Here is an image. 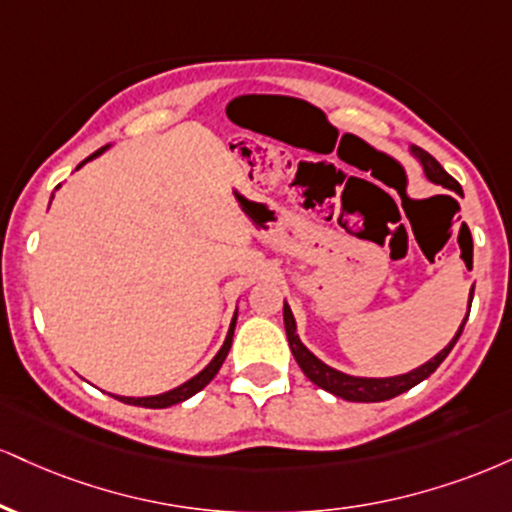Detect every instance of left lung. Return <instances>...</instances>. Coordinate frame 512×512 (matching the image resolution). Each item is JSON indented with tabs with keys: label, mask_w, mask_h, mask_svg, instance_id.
Listing matches in <instances>:
<instances>
[{
	"label": "left lung",
	"mask_w": 512,
	"mask_h": 512,
	"mask_svg": "<svg viewBox=\"0 0 512 512\" xmlns=\"http://www.w3.org/2000/svg\"><path fill=\"white\" fill-rule=\"evenodd\" d=\"M410 152L417 157V162L422 164L424 176H427L429 181L436 183V186H443V188L453 190V193L463 195L460 183L455 181L451 174H446V169H443V166L436 162L429 152H424L422 147H417V145H410ZM472 293H474V288L470 291V305H472ZM467 317H470V310H467L463 324L458 326V331H455L451 343H448L441 353H436L432 360L424 362V365H420L417 369H412V372L398 374V377H353V374L338 372V369L329 367L326 362L319 360L315 353H310V350L303 346V341H300V336H298V326H295V317H293L291 307H288V303H283V324H286L288 346H291L295 362H298L300 369H303L305 377L310 379L312 384H317L319 389L334 393V396L343 398V400H353V403H379V400L396 398V396H400V393L410 391L412 386H417L420 381L427 379L429 374H434L436 367L446 360V355L451 353L455 343H458V338L465 329Z\"/></svg>",
	"instance_id": "left-lung-1"
}]
</instances>
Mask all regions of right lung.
<instances>
[{
	"instance_id": "add662e5",
	"label": "right lung",
	"mask_w": 512,
	"mask_h": 512,
	"mask_svg": "<svg viewBox=\"0 0 512 512\" xmlns=\"http://www.w3.org/2000/svg\"><path fill=\"white\" fill-rule=\"evenodd\" d=\"M104 150H109V145L100 147V150H97L95 155H90L88 159H83V162H80V164L76 166V169H80V166H83V164H88L90 159L100 157ZM57 188H59V186H57ZM236 317H238V310H236V315H233V319H231L229 334H226V341H224V346L219 348V353L212 357V362H209V365H207L205 369H202V372H197L193 379H188L186 384L176 386V389H171V391H166V393H159V396H143V398H133V396H114V398H116V400H121V403H128V405H138V408H169V405L183 403V400H188L190 396H195L197 391H202V389H205V386L209 384V381H212L214 377H217L219 367L224 365L226 355H229V350H231V341H233V329H236Z\"/></svg>"
}]
</instances>
